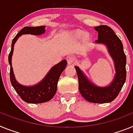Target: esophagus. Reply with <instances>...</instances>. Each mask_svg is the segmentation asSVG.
Segmentation results:
<instances>
[{
    "label": "esophagus",
    "mask_w": 133,
    "mask_h": 133,
    "mask_svg": "<svg viewBox=\"0 0 133 133\" xmlns=\"http://www.w3.org/2000/svg\"><path fill=\"white\" fill-rule=\"evenodd\" d=\"M66 59L67 62H68V63L69 65L72 64V63L75 62V60H76L75 59V57H74V56H72V55H68V56H67Z\"/></svg>",
    "instance_id": "1"
}]
</instances>
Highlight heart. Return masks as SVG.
<instances>
[{
	"label": "heart",
	"instance_id": "b5f03b06",
	"mask_svg": "<svg viewBox=\"0 0 133 133\" xmlns=\"http://www.w3.org/2000/svg\"><path fill=\"white\" fill-rule=\"evenodd\" d=\"M82 35L81 33H78V34H77V35Z\"/></svg>",
	"mask_w": 133,
	"mask_h": 133
}]
</instances>
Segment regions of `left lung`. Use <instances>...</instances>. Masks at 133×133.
<instances>
[{
  "instance_id": "8db88e82",
  "label": "left lung",
  "mask_w": 133,
  "mask_h": 133,
  "mask_svg": "<svg viewBox=\"0 0 133 133\" xmlns=\"http://www.w3.org/2000/svg\"><path fill=\"white\" fill-rule=\"evenodd\" d=\"M94 29L98 33V39L94 43L107 47L114 62L116 74L108 86L100 87L90 80L79 67L75 66L79 83L78 88L81 95L87 101L92 103H108L117 97L125 82L127 57L122 42L110 27L100 25L95 26Z\"/></svg>"
}]
</instances>
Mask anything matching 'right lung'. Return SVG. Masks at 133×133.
I'll return each mask as SVG.
<instances>
[{
    "label": "right lung",
    "instance_id": "obj_1",
    "mask_svg": "<svg viewBox=\"0 0 133 133\" xmlns=\"http://www.w3.org/2000/svg\"><path fill=\"white\" fill-rule=\"evenodd\" d=\"M45 32V26H25L22 29L15 37L12 39L11 50L9 55V63L10 64V79L12 86L17 94L25 102L31 104L43 103L52 98L56 93L57 82L60 75L65 69L67 61L62 60L57 64L51 68L44 78L34 86H24L16 80L12 67V56L13 54L14 45L18 38L22 35L31 34L33 35H41Z\"/></svg>",
    "mask_w": 133,
    "mask_h": 133
}]
</instances>
